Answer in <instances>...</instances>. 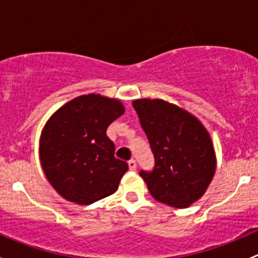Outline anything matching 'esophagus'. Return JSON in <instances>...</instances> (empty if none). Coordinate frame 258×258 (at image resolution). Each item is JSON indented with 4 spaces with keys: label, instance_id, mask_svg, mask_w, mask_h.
Wrapping results in <instances>:
<instances>
[{
    "label": "esophagus",
    "instance_id": "obj_1",
    "mask_svg": "<svg viewBox=\"0 0 258 258\" xmlns=\"http://www.w3.org/2000/svg\"><path fill=\"white\" fill-rule=\"evenodd\" d=\"M128 167H130V170H131V171H136V170H137L136 161H135L134 158H132V160H130V161H128Z\"/></svg>",
    "mask_w": 258,
    "mask_h": 258
}]
</instances>
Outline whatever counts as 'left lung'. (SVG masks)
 Masks as SVG:
<instances>
[{"instance_id": "left-lung-1", "label": "left lung", "mask_w": 258, "mask_h": 258, "mask_svg": "<svg viewBox=\"0 0 258 258\" xmlns=\"http://www.w3.org/2000/svg\"><path fill=\"white\" fill-rule=\"evenodd\" d=\"M155 155L140 175L158 202L186 209L201 199L216 172V152L206 127L188 111L160 98L132 102Z\"/></svg>"}]
</instances>
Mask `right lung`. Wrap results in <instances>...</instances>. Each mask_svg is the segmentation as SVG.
Wrapping results in <instances>:
<instances>
[{
	"label": "right lung",
	"instance_id": "add662e5",
	"mask_svg": "<svg viewBox=\"0 0 258 258\" xmlns=\"http://www.w3.org/2000/svg\"><path fill=\"white\" fill-rule=\"evenodd\" d=\"M123 112L121 101L90 93L64 103L46 122L41 166L64 200L86 206L117 191L128 165L114 157L106 131Z\"/></svg>",
	"mask_w": 258,
	"mask_h": 258
}]
</instances>
